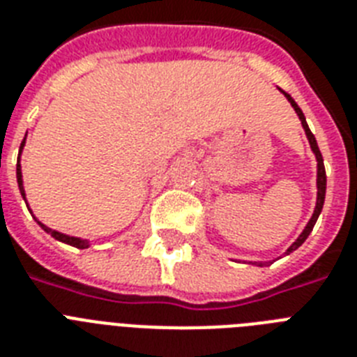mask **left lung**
Returning <instances> with one entry per match:
<instances>
[{
	"label": "left lung",
	"instance_id": "left-lung-1",
	"mask_svg": "<svg viewBox=\"0 0 357 357\" xmlns=\"http://www.w3.org/2000/svg\"><path fill=\"white\" fill-rule=\"evenodd\" d=\"M280 91H282V89H280ZM283 96L287 98V102L291 103V107L294 109V113L298 114L300 122H302V128H304V131H305V137H307V140H310L311 151L315 153V159H317V204H315V209H313V215H311L310 222L305 224V228L302 229V234L298 235V238H296V241H294V243L289 246L287 252H285V254H291V252H294V250L298 248V246H302V244H304L305 238L310 237V234L313 231V226H315V222H317V218H319V215H321L322 206H324V196H326V170H324V159H322L321 150H319V144H317L315 135L311 133V129H310V126H307V122H305V116H304V113H302V109L296 105V102H294L293 98L289 96L287 92H283ZM271 263L272 261H255L254 265L255 266H268Z\"/></svg>",
	"mask_w": 357,
	"mask_h": 357
}]
</instances>
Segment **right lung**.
I'll return each instance as SVG.
<instances>
[{
    "label": "right lung",
    "mask_w": 357,
    "mask_h": 357,
    "mask_svg": "<svg viewBox=\"0 0 357 357\" xmlns=\"http://www.w3.org/2000/svg\"><path fill=\"white\" fill-rule=\"evenodd\" d=\"M25 139H27V133H25L24 140H22V144H20V153H18V162H16V181H18V189H20V195H22V198L25 200V206H27V209H29V213L33 215V211H31L29 204H27V198H25V189H24V178H22V165H20V155H22V151H24V146H25ZM33 218L36 220V224L40 226L46 234L52 235L53 238H57V241H61V243L64 244H70V246H75V248H91V241L89 238H81V237H72V235H66V234H61V231H57V229H52L47 228L46 224H42L38 218L33 215Z\"/></svg>",
    "instance_id": "1"
}]
</instances>
